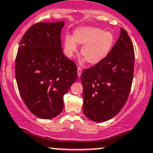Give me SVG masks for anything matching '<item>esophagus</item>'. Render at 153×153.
Here are the masks:
<instances>
[{"mask_svg": "<svg viewBox=\"0 0 153 153\" xmlns=\"http://www.w3.org/2000/svg\"><path fill=\"white\" fill-rule=\"evenodd\" d=\"M81 73H82V68H80V67H78V76L80 77Z\"/></svg>", "mask_w": 153, "mask_h": 153, "instance_id": "1", "label": "esophagus"}]
</instances>
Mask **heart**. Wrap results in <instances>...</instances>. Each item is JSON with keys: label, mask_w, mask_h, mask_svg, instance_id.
<instances>
[{"label": "heart", "mask_w": 153, "mask_h": 153, "mask_svg": "<svg viewBox=\"0 0 153 153\" xmlns=\"http://www.w3.org/2000/svg\"><path fill=\"white\" fill-rule=\"evenodd\" d=\"M115 42L114 33L103 31L94 26L79 27L73 33V37L67 35L64 39L65 52L72 57L78 51V45H83L81 54L91 65H96L108 55Z\"/></svg>", "instance_id": "1"}]
</instances>
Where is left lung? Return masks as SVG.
<instances>
[{"label": "left lung", "instance_id": "1", "mask_svg": "<svg viewBox=\"0 0 153 153\" xmlns=\"http://www.w3.org/2000/svg\"><path fill=\"white\" fill-rule=\"evenodd\" d=\"M134 52L126 30L101 62L81 74L83 113L96 122L113 118L125 104L134 74Z\"/></svg>", "mask_w": 153, "mask_h": 153}]
</instances>
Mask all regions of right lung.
I'll return each mask as SVG.
<instances>
[{
	"instance_id": "add662e5",
	"label": "right lung",
	"mask_w": 153,
	"mask_h": 153,
	"mask_svg": "<svg viewBox=\"0 0 153 153\" xmlns=\"http://www.w3.org/2000/svg\"><path fill=\"white\" fill-rule=\"evenodd\" d=\"M64 21L31 26L20 42L15 64L17 85L29 111L40 119L58 116L63 96L77 78V67L64 55L61 30Z\"/></svg>"
}]
</instances>
